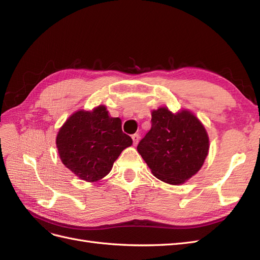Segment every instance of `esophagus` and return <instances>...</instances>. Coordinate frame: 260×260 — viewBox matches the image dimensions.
I'll use <instances>...</instances> for the list:
<instances>
[{
    "instance_id": "esophagus-1",
    "label": "esophagus",
    "mask_w": 260,
    "mask_h": 260,
    "mask_svg": "<svg viewBox=\"0 0 260 260\" xmlns=\"http://www.w3.org/2000/svg\"><path fill=\"white\" fill-rule=\"evenodd\" d=\"M132 140H133V144L137 145L140 141V136L138 133H135V135H132Z\"/></svg>"
}]
</instances>
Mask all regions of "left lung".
<instances>
[{"mask_svg": "<svg viewBox=\"0 0 260 260\" xmlns=\"http://www.w3.org/2000/svg\"><path fill=\"white\" fill-rule=\"evenodd\" d=\"M152 128L140 141L138 152L153 175L169 184H181L203 166L209 139L191 112L171 113L167 107L152 112Z\"/></svg>", "mask_w": 260, "mask_h": 260, "instance_id": "left-lung-1", "label": "left lung"}]
</instances>
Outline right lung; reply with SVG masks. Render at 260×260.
Here are the masks:
<instances>
[{
	"mask_svg": "<svg viewBox=\"0 0 260 260\" xmlns=\"http://www.w3.org/2000/svg\"><path fill=\"white\" fill-rule=\"evenodd\" d=\"M132 139L122 132L120 118L108 115L100 105L93 111H78L62 124L56 137L60 160L88 182L104 178Z\"/></svg>",
	"mask_w": 260,
	"mask_h": 260,
	"instance_id": "right-lung-1",
	"label": "right lung"
}]
</instances>
